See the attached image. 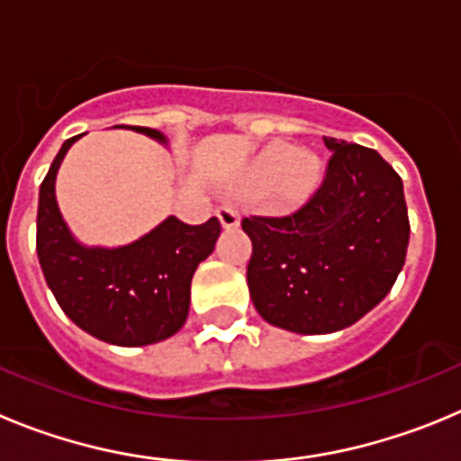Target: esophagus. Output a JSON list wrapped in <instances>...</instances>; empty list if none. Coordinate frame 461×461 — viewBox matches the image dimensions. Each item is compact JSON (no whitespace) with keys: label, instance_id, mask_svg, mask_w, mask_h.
<instances>
[{"label":"esophagus","instance_id":"obj_1","mask_svg":"<svg viewBox=\"0 0 461 461\" xmlns=\"http://www.w3.org/2000/svg\"><path fill=\"white\" fill-rule=\"evenodd\" d=\"M218 218H221V225L225 227V230H236L240 222L239 211L231 209V206H221V209H218Z\"/></svg>","mask_w":461,"mask_h":461}]
</instances>
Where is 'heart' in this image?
<instances>
[{"label":"heart","instance_id":"b5f03b06","mask_svg":"<svg viewBox=\"0 0 461 461\" xmlns=\"http://www.w3.org/2000/svg\"><path fill=\"white\" fill-rule=\"evenodd\" d=\"M321 174L317 153L276 142L261 149L240 172L236 193L264 202L271 211H292L312 197L321 184Z\"/></svg>","mask_w":461,"mask_h":461}]
</instances>
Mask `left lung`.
Segmentation results:
<instances>
[{
    "label": "left lung",
    "instance_id": "left-lung-1",
    "mask_svg": "<svg viewBox=\"0 0 461 461\" xmlns=\"http://www.w3.org/2000/svg\"><path fill=\"white\" fill-rule=\"evenodd\" d=\"M321 188L285 218H243L257 312L301 335L342 330L376 308L404 267L409 215L400 174L375 149L323 138Z\"/></svg>",
    "mask_w": 461,
    "mask_h": 461
}]
</instances>
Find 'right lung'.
<instances>
[{
  "label": "right lung",
  "mask_w": 461,
  "mask_h": 461,
  "mask_svg": "<svg viewBox=\"0 0 461 461\" xmlns=\"http://www.w3.org/2000/svg\"><path fill=\"white\" fill-rule=\"evenodd\" d=\"M167 147L156 128L122 126ZM82 135L66 140L39 190L36 252L45 282L59 308L85 333L117 347H147L179 333L188 319L190 282L213 252L221 222L185 225L167 215L128 246H85L73 236L57 204L55 181L66 151Z\"/></svg>",
  "instance_id": "add662e5"
}]
</instances>
